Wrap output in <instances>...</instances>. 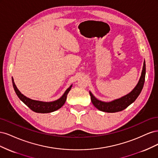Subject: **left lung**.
Wrapping results in <instances>:
<instances>
[{"label":"left lung","instance_id":"1","mask_svg":"<svg viewBox=\"0 0 158 158\" xmlns=\"http://www.w3.org/2000/svg\"><path fill=\"white\" fill-rule=\"evenodd\" d=\"M145 76H146V63L145 60L143 64L142 71L141 73V76L139 79V81L136 85V87L134 88L131 92L125 95L121 98L114 99L110 102H105L100 101V100L95 98L94 95L89 92V95L91 97V100L94 106L100 111L107 113H115L121 111L123 110L126 109L128 106H130L135 101L136 98L140 95L141 91L143 88L145 81Z\"/></svg>","mask_w":158,"mask_h":158}]
</instances>
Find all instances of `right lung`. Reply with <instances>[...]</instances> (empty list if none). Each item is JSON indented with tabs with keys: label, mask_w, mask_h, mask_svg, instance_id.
Segmentation results:
<instances>
[{
	"label": "right lung",
	"mask_w": 158,
	"mask_h": 158,
	"mask_svg": "<svg viewBox=\"0 0 158 158\" xmlns=\"http://www.w3.org/2000/svg\"><path fill=\"white\" fill-rule=\"evenodd\" d=\"M12 85H13L14 91H15L18 97L20 98L21 101L23 102V103H24L28 107L32 110L33 111H34L35 113H51L60 109L64 104L66 100L67 95L72 88V85H71L65 91V92L63 95H62V97L60 98L59 99H57L54 102H40V101H37V100L31 99L30 98L26 97L25 95H23L17 88L15 83L14 82L13 78H12Z\"/></svg>",
	"instance_id": "add662e5"
}]
</instances>
